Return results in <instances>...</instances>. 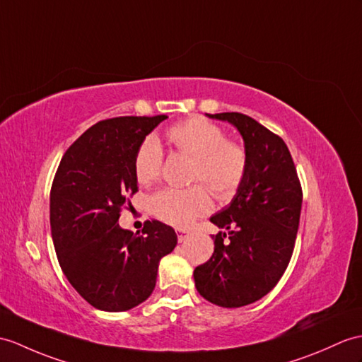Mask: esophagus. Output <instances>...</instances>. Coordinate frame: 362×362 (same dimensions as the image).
Instances as JSON below:
<instances>
[{
	"mask_svg": "<svg viewBox=\"0 0 362 362\" xmlns=\"http://www.w3.org/2000/svg\"><path fill=\"white\" fill-rule=\"evenodd\" d=\"M177 239H179V242H185V239H187V234H185V233H179Z\"/></svg>",
	"mask_w": 362,
	"mask_h": 362,
	"instance_id": "34e87169",
	"label": "esophagus"
}]
</instances>
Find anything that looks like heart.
<instances>
[{
	"instance_id": "1",
	"label": "heart",
	"mask_w": 362,
	"mask_h": 362,
	"mask_svg": "<svg viewBox=\"0 0 362 362\" xmlns=\"http://www.w3.org/2000/svg\"><path fill=\"white\" fill-rule=\"evenodd\" d=\"M166 140L177 153L192 158L189 188H163L149 199V209L157 219L177 228H185L199 216L209 213L211 196L233 197L245 182L250 157L247 148L226 139V132L204 117H191L173 124L165 132ZM163 168V151L154 137H146L134 157V174L140 185H153ZM199 183L197 184V182ZM204 182L207 186L205 187Z\"/></svg>"
}]
</instances>
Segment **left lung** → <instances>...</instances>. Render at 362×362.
I'll return each instance as SVG.
<instances>
[{"label":"left lung","mask_w":362,"mask_h":362,"mask_svg":"<svg viewBox=\"0 0 362 362\" xmlns=\"http://www.w3.org/2000/svg\"><path fill=\"white\" fill-rule=\"evenodd\" d=\"M242 134L250 168L233 202L214 214V253L196 267V288L216 305L236 308L264 298L287 270L295 250L302 187L285 141L240 112L208 114Z\"/></svg>","instance_id":"obj_1"}]
</instances>
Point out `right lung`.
<instances>
[{"mask_svg": "<svg viewBox=\"0 0 362 362\" xmlns=\"http://www.w3.org/2000/svg\"><path fill=\"white\" fill-rule=\"evenodd\" d=\"M168 119L115 117L95 123L66 149L50 188V230L62 270L92 307L126 312L146 300L158 262L177 234L156 219L141 233L123 230L119 217L139 191L137 148Z\"/></svg>", "mask_w": 362, "mask_h": 362, "instance_id": "obj_1", "label": "right lung"}]
</instances>
